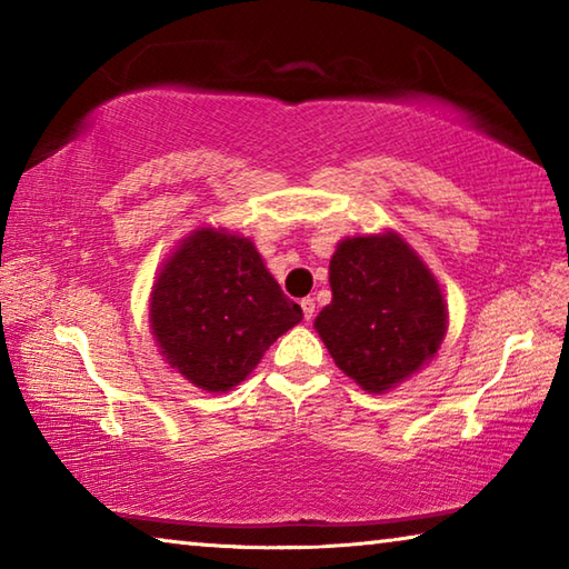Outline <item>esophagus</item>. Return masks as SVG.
Listing matches in <instances>:
<instances>
[{
	"mask_svg": "<svg viewBox=\"0 0 569 569\" xmlns=\"http://www.w3.org/2000/svg\"><path fill=\"white\" fill-rule=\"evenodd\" d=\"M301 308H303V319H306V321H311L313 316H316V301H313V298H311V296L303 298V301H301Z\"/></svg>",
	"mask_w": 569,
	"mask_h": 569,
	"instance_id": "1",
	"label": "esophagus"
}]
</instances>
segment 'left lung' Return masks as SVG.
Masks as SVG:
<instances>
[{
	"label": "left lung",
	"mask_w": 569,
	"mask_h": 569,
	"mask_svg": "<svg viewBox=\"0 0 569 569\" xmlns=\"http://www.w3.org/2000/svg\"><path fill=\"white\" fill-rule=\"evenodd\" d=\"M333 298L316 319L336 366L381 393L437 353L447 331L437 278L399 236L346 238L331 258Z\"/></svg>",
	"instance_id": "left-lung-1"
}]
</instances>
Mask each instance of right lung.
Returning <instances> with one entry per match:
<instances>
[{
	"instance_id": "obj_1",
	"label": "right lung",
	"mask_w": 569,
	"mask_h": 569,
	"mask_svg": "<svg viewBox=\"0 0 569 569\" xmlns=\"http://www.w3.org/2000/svg\"><path fill=\"white\" fill-rule=\"evenodd\" d=\"M303 319L248 238L196 230L162 266L150 301L168 363L206 391H228Z\"/></svg>"
}]
</instances>
